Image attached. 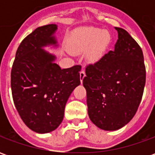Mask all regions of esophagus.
I'll list each match as a JSON object with an SVG mask.
<instances>
[{
    "label": "esophagus",
    "instance_id": "1",
    "mask_svg": "<svg viewBox=\"0 0 155 155\" xmlns=\"http://www.w3.org/2000/svg\"><path fill=\"white\" fill-rule=\"evenodd\" d=\"M85 76V72H84V70H81V71L80 72V79H81V82L82 83L83 81V79Z\"/></svg>",
    "mask_w": 155,
    "mask_h": 155
}]
</instances>
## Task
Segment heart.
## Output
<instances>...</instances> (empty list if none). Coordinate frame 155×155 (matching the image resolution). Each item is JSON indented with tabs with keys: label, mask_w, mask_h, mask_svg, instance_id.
<instances>
[{
	"label": "heart",
	"mask_w": 155,
	"mask_h": 155,
	"mask_svg": "<svg viewBox=\"0 0 155 155\" xmlns=\"http://www.w3.org/2000/svg\"><path fill=\"white\" fill-rule=\"evenodd\" d=\"M110 40L107 31L95 27H85L79 29L71 35L69 48L74 54L86 51V59L91 62H95L103 56Z\"/></svg>",
	"instance_id": "b5f03b06"
}]
</instances>
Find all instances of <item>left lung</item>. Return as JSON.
Segmentation results:
<instances>
[{"label": "left lung", "instance_id": "left-lung-1", "mask_svg": "<svg viewBox=\"0 0 155 155\" xmlns=\"http://www.w3.org/2000/svg\"><path fill=\"white\" fill-rule=\"evenodd\" d=\"M114 51L85 68L83 85L87 94L88 114L100 129L117 130L133 119L145 85L143 51L128 32L115 27Z\"/></svg>", "mask_w": 155, "mask_h": 155}]
</instances>
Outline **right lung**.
Segmentation results:
<instances>
[{"mask_svg": "<svg viewBox=\"0 0 155 155\" xmlns=\"http://www.w3.org/2000/svg\"><path fill=\"white\" fill-rule=\"evenodd\" d=\"M55 24L36 28L19 45L11 74L12 97L16 110L31 130L49 133L64 118V107L74 89L81 84V65L61 69L55 56L42 47L57 41Z\"/></svg>", "mask_w": 155, "mask_h": 155, "instance_id": "right-lung-1", "label": "right lung"}]
</instances>
